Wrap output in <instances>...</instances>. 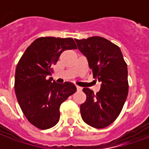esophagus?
<instances>
[{"label":"esophagus","mask_w":149,"mask_h":149,"mask_svg":"<svg viewBox=\"0 0 149 149\" xmlns=\"http://www.w3.org/2000/svg\"><path fill=\"white\" fill-rule=\"evenodd\" d=\"M76 87H77V91H81V90H82V88L80 87V86H78V85H77Z\"/></svg>","instance_id":"obj_1"}]
</instances>
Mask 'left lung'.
I'll list each match as a JSON object with an SVG mask.
<instances>
[{"label":"left lung","instance_id":"8db88e82","mask_svg":"<svg viewBox=\"0 0 149 149\" xmlns=\"http://www.w3.org/2000/svg\"><path fill=\"white\" fill-rule=\"evenodd\" d=\"M79 51L87 58L95 81L100 89L94 94L83 88L86 100L81 104V117L87 125L104 128L118 117L128 93V68L120 49L100 37L77 40Z\"/></svg>","mask_w":149,"mask_h":149}]
</instances>
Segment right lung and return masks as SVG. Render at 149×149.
<instances>
[{
  "label": "right lung",
  "instance_id": "add662e5",
  "mask_svg": "<svg viewBox=\"0 0 149 149\" xmlns=\"http://www.w3.org/2000/svg\"><path fill=\"white\" fill-rule=\"evenodd\" d=\"M77 48L72 38L40 37L17 65L14 88L18 103L28 120L40 129L57 124L61 104L77 91L71 82L57 84L49 77L62 52Z\"/></svg>",
  "mask_w": 149,
  "mask_h": 149
}]
</instances>
